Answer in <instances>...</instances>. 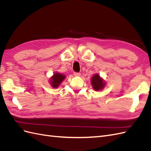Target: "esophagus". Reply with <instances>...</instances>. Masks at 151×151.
Segmentation results:
<instances>
[{
    "label": "esophagus",
    "instance_id": "obj_1",
    "mask_svg": "<svg viewBox=\"0 0 151 151\" xmlns=\"http://www.w3.org/2000/svg\"><path fill=\"white\" fill-rule=\"evenodd\" d=\"M74 76H76V77H79V76H81V74H80V73H78V72H74Z\"/></svg>",
    "mask_w": 151,
    "mask_h": 151
}]
</instances>
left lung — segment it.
Here are the masks:
<instances>
[{"instance_id":"obj_1","label":"left lung","mask_w":151,"mask_h":151,"mask_svg":"<svg viewBox=\"0 0 151 151\" xmlns=\"http://www.w3.org/2000/svg\"><path fill=\"white\" fill-rule=\"evenodd\" d=\"M91 83L93 86V89L95 91L103 90L106 85L105 81L98 74H95L91 77Z\"/></svg>"}]
</instances>
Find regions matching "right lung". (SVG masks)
Returning a JSON list of instances; mask_svg holds the SVG:
<instances>
[{"instance_id":"add662e5","label":"right lung","mask_w":151,"mask_h":151,"mask_svg":"<svg viewBox=\"0 0 151 151\" xmlns=\"http://www.w3.org/2000/svg\"><path fill=\"white\" fill-rule=\"evenodd\" d=\"M65 75L61 74V73H58V72H55L53 73L52 76L50 77L49 79V83L52 88L56 89L58 88L59 86L61 84V83L65 80Z\"/></svg>"}]
</instances>
